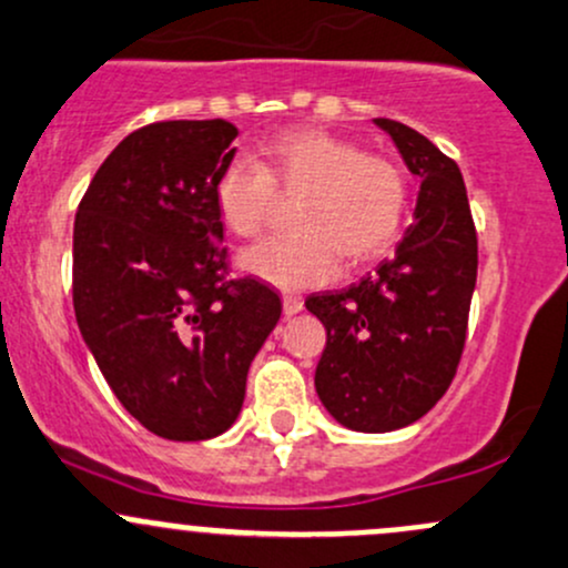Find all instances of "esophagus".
<instances>
[{
  "label": "esophagus",
  "mask_w": 568,
  "mask_h": 568,
  "mask_svg": "<svg viewBox=\"0 0 568 568\" xmlns=\"http://www.w3.org/2000/svg\"><path fill=\"white\" fill-rule=\"evenodd\" d=\"M304 307V300L300 294H283V313L296 315Z\"/></svg>",
  "instance_id": "34e87169"
}]
</instances>
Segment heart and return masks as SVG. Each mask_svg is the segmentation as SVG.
I'll use <instances>...</instances> for the list:
<instances>
[{
  "label": "heart",
  "instance_id": "heart-1",
  "mask_svg": "<svg viewBox=\"0 0 568 568\" xmlns=\"http://www.w3.org/2000/svg\"><path fill=\"white\" fill-rule=\"evenodd\" d=\"M278 195H300L294 234L242 255L244 272L274 285L324 283L337 261L362 266L389 253L410 206L403 165L326 130H285L261 143L258 163L234 158L214 176V206L239 239L266 231Z\"/></svg>",
  "mask_w": 568,
  "mask_h": 568
}]
</instances>
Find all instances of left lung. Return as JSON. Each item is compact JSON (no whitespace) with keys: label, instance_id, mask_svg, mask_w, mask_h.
I'll list each match as a JSON object with an SVG mask.
<instances>
[{"label":"left lung","instance_id":"8db88e82","mask_svg":"<svg viewBox=\"0 0 568 568\" xmlns=\"http://www.w3.org/2000/svg\"><path fill=\"white\" fill-rule=\"evenodd\" d=\"M422 179L416 220L392 258L345 291L307 296L326 326L315 389L356 433H389L422 419L463 359L479 242L457 163L394 119H375Z\"/></svg>","mask_w":568,"mask_h":568}]
</instances>
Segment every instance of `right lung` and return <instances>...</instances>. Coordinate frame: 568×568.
I'll return each instance as SVG.
<instances>
[{
    "instance_id": "1",
    "label": "right lung",
    "mask_w": 568,
    "mask_h": 568,
    "mask_svg": "<svg viewBox=\"0 0 568 568\" xmlns=\"http://www.w3.org/2000/svg\"><path fill=\"white\" fill-rule=\"evenodd\" d=\"M236 135L225 119L139 128L75 212L79 329L128 414L169 440L234 425L250 362L283 313L277 291L229 272L214 176Z\"/></svg>"
}]
</instances>
